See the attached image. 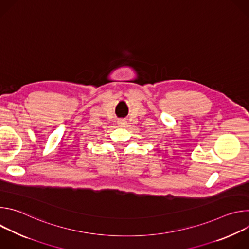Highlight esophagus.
<instances>
[{
	"label": "esophagus",
	"mask_w": 249,
	"mask_h": 249,
	"mask_svg": "<svg viewBox=\"0 0 249 249\" xmlns=\"http://www.w3.org/2000/svg\"><path fill=\"white\" fill-rule=\"evenodd\" d=\"M117 123H118V125H119L120 127H125L126 124H127V121H126L125 119H119Z\"/></svg>",
	"instance_id": "obj_1"
}]
</instances>
